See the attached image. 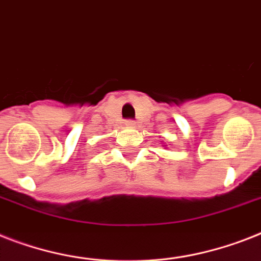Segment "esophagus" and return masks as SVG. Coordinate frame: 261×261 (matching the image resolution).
<instances>
[{"mask_svg": "<svg viewBox=\"0 0 261 261\" xmlns=\"http://www.w3.org/2000/svg\"><path fill=\"white\" fill-rule=\"evenodd\" d=\"M124 124H126L127 127H134L135 124H137V123H135V120H133V119H127L126 122H124Z\"/></svg>", "mask_w": 261, "mask_h": 261, "instance_id": "34e87169", "label": "esophagus"}]
</instances>
